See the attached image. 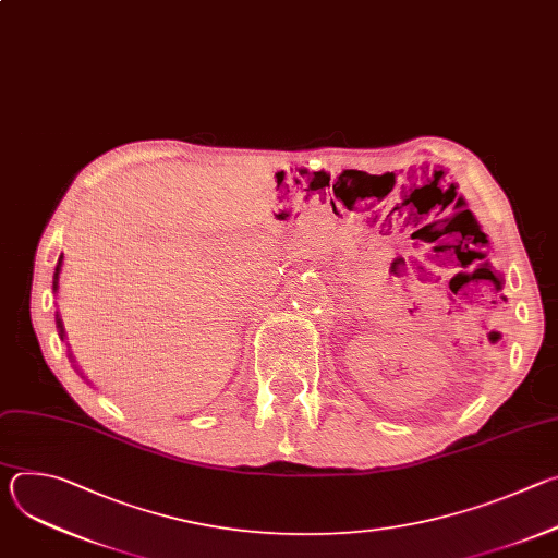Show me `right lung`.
<instances>
[{
    "label": "right lung",
    "mask_w": 558,
    "mask_h": 558,
    "mask_svg": "<svg viewBox=\"0 0 558 558\" xmlns=\"http://www.w3.org/2000/svg\"><path fill=\"white\" fill-rule=\"evenodd\" d=\"M61 265H63V254L59 256V260H57V267H54V276H52V289H54V291L59 289V274H61ZM54 323H57V331H59V338H61V340H65V331H63V323H61V317H59V311H57Z\"/></svg>",
    "instance_id": "add662e5"
}]
</instances>
